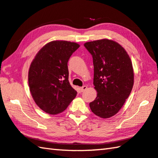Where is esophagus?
I'll return each instance as SVG.
<instances>
[{"mask_svg": "<svg viewBox=\"0 0 158 158\" xmlns=\"http://www.w3.org/2000/svg\"><path fill=\"white\" fill-rule=\"evenodd\" d=\"M80 89H81V92H84L87 89V86H86V85H84V86H82L81 88H80Z\"/></svg>", "mask_w": 158, "mask_h": 158, "instance_id": "1", "label": "esophagus"}]
</instances>
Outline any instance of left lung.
I'll use <instances>...</instances> for the list:
<instances>
[{"label": "left lung", "mask_w": 158, "mask_h": 158, "mask_svg": "<svg viewBox=\"0 0 158 158\" xmlns=\"http://www.w3.org/2000/svg\"><path fill=\"white\" fill-rule=\"evenodd\" d=\"M84 46L93 56V84L97 92L90 108L96 115L109 118L118 113L133 88L131 60L124 48L112 40L87 42Z\"/></svg>", "instance_id": "obj_1"}]
</instances>
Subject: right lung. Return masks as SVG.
Segmentation results:
<instances>
[{
  "mask_svg": "<svg viewBox=\"0 0 158 158\" xmlns=\"http://www.w3.org/2000/svg\"><path fill=\"white\" fill-rule=\"evenodd\" d=\"M79 48L76 43L51 41L31 63L28 73L30 93L36 105L45 113H61L75 98L77 91L68 81V62Z\"/></svg>",
  "mask_w": 158,
  "mask_h": 158,
  "instance_id": "obj_1",
  "label": "right lung"
}]
</instances>
